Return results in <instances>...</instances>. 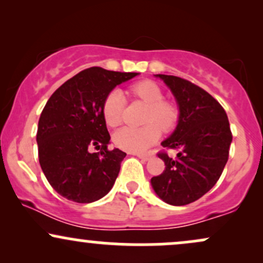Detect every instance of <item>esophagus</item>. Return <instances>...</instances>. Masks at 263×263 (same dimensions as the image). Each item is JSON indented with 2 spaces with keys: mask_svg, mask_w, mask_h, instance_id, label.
Instances as JSON below:
<instances>
[{
  "mask_svg": "<svg viewBox=\"0 0 263 263\" xmlns=\"http://www.w3.org/2000/svg\"><path fill=\"white\" fill-rule=\"evenodd\" d=\"M138 158L141 159H144V161H148V159H151L153 157V153H148V155H137Z\"/></svg>",
  "mask_w": 263,
  "mask_h": 263,
  "instance_id": "1",
  "label": "esophagus"
}]
</instances>
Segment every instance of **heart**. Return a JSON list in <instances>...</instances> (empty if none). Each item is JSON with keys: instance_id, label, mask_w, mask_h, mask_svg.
<instances>
[{"instance_id": "1", "label": "heart", "mask_w": 263, "mask_h": 263, "mask_svg": "<svg viewBox=\"0 0 263 263\" xmlns=\"http://www.w3.org/2000/svg\"><path fill=\"white\" fill-rule=\"evenodd\" d=\"M131 91L136 98L146 102L148 110L144 115L142 127L120 128L115 132L114 143L119 148L128 152H143L156 143L161 137V128L170 131L179 120V108L176 104L164 100L161 87L151 80L135 84ZM126 98L120 89H114L107 93L102 104V116L110 127H116L123 120Z\"/></svg>"}]
</instances>
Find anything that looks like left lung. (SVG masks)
Instances as JSON below:
<instances>
[{
	"mask_svg": "<svg viewBox=\"0 0 263 263\" xmlns=\"http://www.w3.org/2000/svg\"><path fill=\"white\" fill-rule=\"evenodd\" d=\"M157 77L179 106L176 131L162 146L179 152L176 158L165 151L158 153L165 168L151 183L163 201L180 206L198 200L218 182L229 159L232 134L224 107L209 92L179 77Z\"/></svg>",
	"mask_w": 263,
	"mask_h": 263,
	"instance_id": "obj_1",
	"label": "left lung"
}]
</instances>
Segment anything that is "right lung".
<instances>
[{"instance_id":"right-lung-1","label":"right lung","mask_w":263,"mask_h":263,"mask_svg":"<svg viewBox=\"0 0 263 263\" xmlns=\"http://www.w3.org/2000/svg\"><path fill=\"white\" fill-rule=\"evenodd\" d=\"M136 75L92 66L66 80L45 104L37 131L39 164L68 200L92 203L112 188L126 153L107 148L102 104L115 86ZM90 148L99 152L90 154Z\"/></svg>"}]
</instances>
